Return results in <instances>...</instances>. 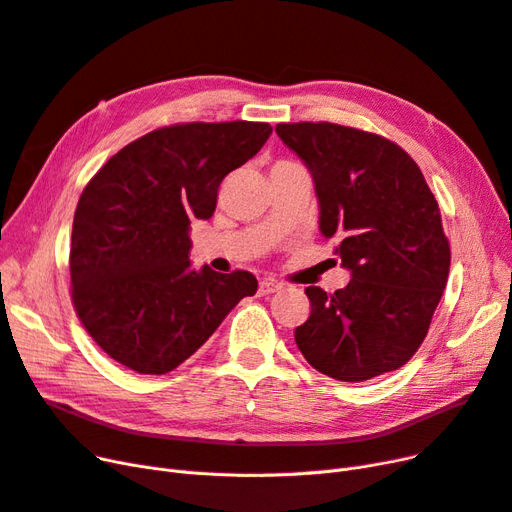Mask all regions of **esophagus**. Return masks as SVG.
Masks as SVG:
<instances>
[{"label": "esophagus", "mask_w": 512, "mask_h": 512, "mask_svg": "<svg viewBox=\"0 0 512 512\" xmlns=\"http://www.w3.org/2000/svg\"><path fill=\"white\" fill-rule=\"evenodd\" d=\"M280 291V285L274 280H261L259 282V295H270V293H276Z\"/></svg>", "instance_id": "esophagus-1"}]
</instances>
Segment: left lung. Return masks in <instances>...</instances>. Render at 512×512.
Wrapping results in <instances>:
<instances>
[{"label": "left lung", "mask_w": 512, "mask_h": 512, "mask_svg": "<svg viewBox=\"0 0 512 512\" xmlns=\"http://www.w3.org/2000/svg\"><path fill=\"white\" fill-rule=\"evenodd\" d=\"M304 160L320 232L350 270L344 289L308 287L310 316L295 329L306 361L339 382L403 367L428 333L449 276V240L420 166L396 143L331 122L278 124Z\"/></svg>", "instance_id": "left-lung-1"}]
</instances>
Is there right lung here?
<instances>
[{
  "mask_svg": "<svg viewBox=\"0 0 512 512\" xmlns=\"http://www.w3.org/2000/svg\"><path fill=\"white\" fill-rule=\"evenodd\" d=\"M272 135L266 122H189L122 147L80 196L71 232V299L97 346L162 375L187 361L242 297L251 272L194 270L189 225L211 219L227 173Z\"/></svg>",
  "mask_w": 512,
  "mask_h": 512,
  "instance_id": "right-lung-1",
  "label": "right lung"
}]
</instances>
